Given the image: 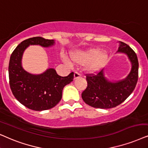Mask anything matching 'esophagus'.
<instances>
[{"instance_id": "esophagus-1", "label": "esophagus", "mask_w": 148, "mask_h": 148, "mask_svg": "<svg viewBox=\"0 0 148 148\" xmlns=\"http://www.w3.org/2000/svg\"><path fill=\"white\" fill-rule=\"evenodd\" d=\"M80 76H81V74H79V73L77 72H74V79H76V78H80Z\"/></svg>"}]
</instances>
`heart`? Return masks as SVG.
Masks as SVG:
<instances>
[{"mask_svg": "<svg viewBox=\"0 0 148 148\" xmlns=\"http://www.w3.org/2000/svg\"><path fill=\"white\" fill-rule=\"evenodd\" d=\"M71 57L75 62L85 65V69L87 71L94 72L106 64L108 59V54L104 50L101 51L100 48H90L72 52ZM63 61L69 65H72L71 61L66 57H63Z\"/></svg>", "mask_w": 148, "mask_h": 148, "instance_id": "b5f03b06", "label": "heart"}]
</instances>
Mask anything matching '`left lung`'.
I'll use <instances>...</instances> for the list:
<instances>
[{
	"label": "left lung",
	"instance_id": "8db88e82",
	"mask_svg": "<svg viewBox=\"0 0 148 148\" xmlns=\"http://www.w3.org/2000/svg\"><path fill=\"white\" fill-rule=\"evenodd\" d=\"M117 52L128 56L132 64L130 74L124 79L109 81L102 70L96 74L86 75L87 87L82 93V98L94 108H111L122 103L134 91L138 80L139 62L136 53L128 45L120 42Z\"/></svg>",
	"mask_w": 148,
	"mask_h": 148
}]
</instances>
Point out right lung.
Masks as SVG:
<instances>
[{"label": "right lung", "instance_id": "right-lung-1", "mask_svg": "<svg viewBox=\"0 0 148 148\" xmlns=\"http://www.w3.org/2000/svg\"><path fill=\"white\" fill-rule=\"evenodd\" d=\"M53 40L35 37L24 40L11 55L9 63V85L17 100L30 109L37 111L53 108L62 98L63 87L74 79V72L68 76H59L55 69L49 68L41 74H32L22 66L23 52L30 45L50 47Z\"/></svg>", "mask_w": 148, "mask_h": 148}]
</instances>
